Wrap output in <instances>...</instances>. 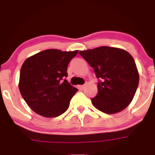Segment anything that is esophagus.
<instances>
[{"label":"esophagus","instance_id":"obj_1","mask_svg":"<svg viewBox=\"0 0 155 155\" xmlns=\"http://www.w3.org/2000/svg\"><path fill=\"white\" fill-rule=\"evenodd\" d=\"M85 86H86V84H85V85H80V86H79V88H80L81 90H83V89L85 87Z\"/></svg>","mask_w":155,"mask_h":155}]
</instances>
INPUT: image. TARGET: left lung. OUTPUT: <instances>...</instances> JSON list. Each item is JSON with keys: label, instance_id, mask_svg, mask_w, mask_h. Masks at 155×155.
<instances>
[{"label": "left lung", "instance_id": "left-lung-1", "mask_svg": "<svg viewBox=\"0 0 155 155\" xmlns=\"http://www.w3.org/2000/svg\"><path fill=\"white\" fill-rule=\"evenodd\" d=\"M100 82L93 105L107 114L121 112L130 104L139 85L134 59L125 50L109 46L79 51Z\"/></svg>", "mask_w": 155, "mask_h": 155}]
</instances>
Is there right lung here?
<instances>
[{
	"label": "right lung",
	"instance_id": "add662e5",
	"mask_svg": "<svg viewBox=\"0 0 155 155\" xmlns=\"http://www.w3.org/2000/svg\"><path fill=\"white\" fill-rule=\"evenodd\" d=\"M78 50L46 49L25 61L20 71V93L34 112L54 118L66 112L78 89L66 79L68 64Z\"/></svg>",
	"mask_w": 155,
	"mask_h": 155
}]
</instances>
